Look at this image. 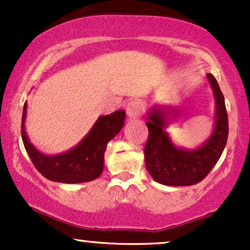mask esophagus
Instances as JSON below:
<instances>
[{"label":"esophagus","instance_id":"34e87169","mask_svg":"<svg viewBox=\"0 0 250 250\" xmlns=\"http://www.w3.org/2000/svg\"><path fill=\"white\" fill-rule=\"evenodd\" d=\"M125 110H127V115L129 117H137L139 115H141L142 113V102L136 99L130 100L127 103Z\"/></svg>","mask_w":250,"mask_h":250}]
</instances>
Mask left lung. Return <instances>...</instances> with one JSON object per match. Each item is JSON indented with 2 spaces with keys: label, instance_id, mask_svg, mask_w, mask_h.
<instances>
[{
  "label": "left lung",
  "instance_id": "1",
  "mask_svg": "<svg viewBox=\"0 0 250 250\" xmlns=\"http://www.w3.org/2000/svg\"><path fill=\"white\" fill-rule=\"evenodd\" d=\"M216 101V123L214 133L202 147L185 150L175 147L163 127L167 125L169 109L155 108L146 123L149 135L145 146V161L148 173L156 182L166 186H193L205 179L219 161L228 139V115L225 97L216 79L208 74Z\"/></svg>",
  "mask_w": 250,
  "mask_h": 250
}]
</instances>
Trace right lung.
<instances>
[{"label": "right lung", "instance_id": "right-lung-1", "mask_svg": "<svg viewBox=\"0 0 250 250\" xmlns=\"http://www.w3.org/2000/svg\"><path fill=\"white\" fill-rule=\"evenodd\" d=\"M27 104L22 114L21 135L24 148L37 170L48 180L62 183H82L97 179L103 170V156L108 142L119 134L125 125V110L101 116L79 146L67 153L43 155L28 140L24 131Z\"/></svg>", "mask_w": 250, "mask_h": 250}]
</instances>
